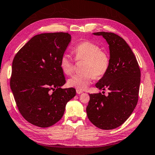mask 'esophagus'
Returning <instances> with one entry per match:
<instances>
[{
    "label": "esophagus",
    "mask_w": 155,
    "mask_h": 155,
    "mask_svg": "<svg viewBox=\"0 0 155 155\" xmlns=\"http://www.w3.org/2000/svg\"><path fill=\"white\" fill-rule=\"evenodd\" d=\"M76 92H77V94H81V93H83V92L81 91V90H76Z\"/></svg>",
    "instance_id": "obj_1"
}]
</instances>
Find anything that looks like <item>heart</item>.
Returning <instances> with one entry per match:
<instances>
[{"label":"heart","instance_id":"b5f03b06","mask_svg":"<svg viewBox=\"0 0 155 155\" xmlns=\"http://www.w3.org/2000/svg\"><path fill=\"white\" fill-rule=\"evenodd\" d=\"M75 61H84L80 74L73 75L68 80L69 87L78 90L87 88L94 78L101 79L107 74L110 65L108 52L91 41L81 42L73 50ZM59 66L64 74L71 75L74 71V63L68 54H63L59 61Z\"/></svg>","mask_w":155,"mask_h":155}]
</instances>
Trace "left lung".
<instances>
[{"instance_id":"obj_1","label":"left lung","mask_w":155,"mask_h":155,"mask_svg":"<svg viewBox=\"0 0 155 155\" xmlns=\"http://www.w3.org/2000/svg\"><path fill=\"white\" fill-rule=\"evenodd\" d=\"M102 36L109 45L110 65L107 74L96 87L107 88L105 96L90 94L86 107L89 120L100 129L112 130L120 126L129 118L138 101L140 69L132 49L127 42L111 32L93 33Z\"/></svg>"}]
</instances>
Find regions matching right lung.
Returning a JSON list of instances; mask_svg holds the SVG:
<instances>
[{
    "label": "right lung",
    "instance_id": "obj_1",
    "mask_svg": "<svg viewBox=\"0 0 155 155\" xmlns=\"http://www.w3.org/2000/svg\"><path fill=\"white\" fill-rule=\"evenodd\" d=\"M71 38L63 32L38 34L14 57L11 89L20 113L29 123L40 127L55 124L76 94L73 87H61L66 81L59 61Z\"/></svg>",
    "mask_w": 155,
    "mask_h": 155
}]
</instances>
